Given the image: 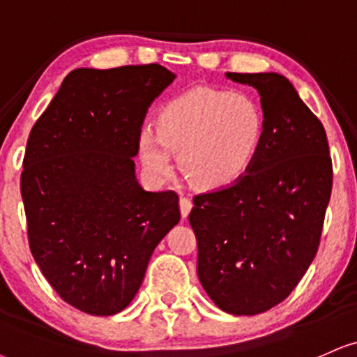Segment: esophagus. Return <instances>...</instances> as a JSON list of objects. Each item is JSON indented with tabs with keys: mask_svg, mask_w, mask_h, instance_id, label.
<instances>
[{
	"mask_svg": "<svg viewBox=\"0 0 357 357\" xmlns=\"http://www.w3.org/2000/svg\"><path fill=\"white\" fill-rule=\"evenodd\" d=\"M178 204H180V213H182V218H187L193 206V202L190 199H187V197H182Z\"/></svg>",
	"mask_w": 357,
	"mask_h": 357,
	"instance_id": "1",
	"label": "esophagus"
}]
</instances>
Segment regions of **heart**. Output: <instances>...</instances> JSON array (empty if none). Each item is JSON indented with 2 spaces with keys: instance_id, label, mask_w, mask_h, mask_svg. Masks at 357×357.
I'll return each mask as SVG.
<instances>
[{
  "instance_id": "heart-1",
  "label": "heart",
  "mask_w": 357,
  "mask_h": 357,
  "mask_svg": "<svg viewBox=\"0 0 357 357\" xmlns=\"http://www.w3.org/2000/svg\"><path fill=\"white\" fill-rule=\"evenodd\" d=\"M263 134L265 114L248 94L197 87L164 105L157 129H140L139 153L157 182L172 177V152H178L180 169L193 185L220 188L248 170Z\"/></svg>"
}]
</instances>
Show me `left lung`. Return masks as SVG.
Instances as JSON below:
<instances>
[{
	"mask_svg": "<svg viewBox=\"0 0 357 357\" xmlns=\"http://www.w3.org/2000/svg\"><path fill=\"white\" fill-rule=\"evenodd\" d=\"M227 77L261 96L265 134L243 177L193 197L188 222L206 294L227 313L253 316L288 298L314 259L333 162L323 124L284 76Z\"/></svg>",
	"mask_w": 357,
	"mask_h": 357,
	"instance_id": "left-lung-1",
	"label": "left lung"
}]
</instances>
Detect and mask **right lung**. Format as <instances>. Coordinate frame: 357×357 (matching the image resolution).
<instances>
[{
    "mask_svg": "<svg viewBox=\"0 0 357 357\" xmlns=\"http://www.w3.org/2000/svg\"><path fill=\"white\" fill-rule=\"evenodd\" d=\"M174 79L160 64L74 69L31 129L21 174L29 248L82 313L127 307L180 220L177 193L145 192L132 158L149 105Z\"/></svg>",
    "mask_w": 357,
    "mask_h": 357,
    "instance_id": "1",
    "label": "right lung"
}]
</instances>
